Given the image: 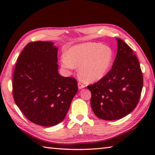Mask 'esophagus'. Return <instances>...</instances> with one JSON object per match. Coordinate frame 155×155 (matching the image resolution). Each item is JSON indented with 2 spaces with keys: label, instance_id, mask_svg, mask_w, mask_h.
<instances>
[{
  "label": "esophagus",
  "instance_id": "34e87169",
  "mask_svg": "<svg viewBox=\"0 0 155 155\" xmlns=\"http://www.w3.org/2000/svg\"><path fill=\"white\" fill-rule=\"evenodd\" d=\"M78 88H79V89H81V88H84L85 87V84L82 83L81 82H78Z\"/></svg>",
  "mask_w": 155,
  "mask_h": 155
}]
</instances>
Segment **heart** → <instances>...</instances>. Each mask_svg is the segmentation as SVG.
Masks as SVG:
<instances>
[{
    "mask_svg": "<svg viewBox=\"0 0 155 155\" xmlns=\"http://www.w3.org/2000/svg\"><path fill=\"white\" fill-rule=\"evenodd\" d=\"M113 60L110 47L95 42H85L73 46L61 58L64 68L79 67L78 73L87 83H94L106 74Z\"/></svg>",
    "mask_w": 155,
    "mask_h": 155,
    "instance_id": "b5f03b06",
    "label": "heart"
}]
</instances>
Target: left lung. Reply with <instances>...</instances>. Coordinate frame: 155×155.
<instances>
[{
	"instance_id": "1",
	"label": "left lung",
	"mask_w": 155,
	"mask_h": 155,
	"mask_svg": "<svg viewBox=\"0 0 155 155\" xmlns=\"http://www.w3.org/2000/svg\"><path fill=\"white\" fill-rule=\"evenodd\" d=\"M117 54L113 67L93 84L91 105L97 117L114 120L127 116L136 108L143 86V77L137 56L127 44L117 38Z\"/></svg>"
}]
</instances>
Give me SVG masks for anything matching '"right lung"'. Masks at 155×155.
<instances>
[{
  "label": "right lung",
  "mask_w": 155,
  "mask_h": 155,
  "mask_svg": "<svg viewBox=\"0 0 155 155\" xmlns=\"http://www.w3.org/2000/svg\"><path fill=\"white\" fill-rule=\"evenodd\" d=\"M53 45L37 41L26 45L12 78L15 103L28 120L44 127L63 120L78 91L74 78L58 74V48Z\"/></svg>",
  "instance_id": "right-lung-1"
}]
</instances>
